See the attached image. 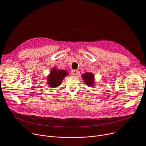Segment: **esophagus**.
Instances as JSON below:
<instances>
[{
    "label": "esophagus",
    "mask_w": 146,
    "mask_h": 146,
    "mask_svg": "<svg viewBox=\"0 0 146 146\" xmlns=\"http://www.w3.org/2000/svg\"><path fill=\"white\" fill-rule=\"evenodd\" d=\"M71 73L73 76H76L78 74V70H72L71 72Z\"/></svg>",
    "instance_id": "esophagus-1"
}]
</instances>
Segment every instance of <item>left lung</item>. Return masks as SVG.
<instances>
[{
    "label": "left lung",
    "instance_id": "obj_1",
    "mask_svg": "<svg viewBox=\"0 0 146 146\" xmlns=\"http://www.w3.org/2000/svg\"><path fill=\"white\" fill-rule=\"evenodd\" d=\"M81 77L82 80L85 82L86 85H87L88 87H93L95 86L94 85L95 78L93 73H90V72H86L84 74H82Z\"/></svg>",
    "mask_w": 146,
    "mask_h": 146
}]
</instances>
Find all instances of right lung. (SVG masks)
Masks as SVG:
<instances>
[{"instance_id": "obj_1", "label": "right lung", "mask_w": 146, "mask_h": 146, "mask_svg": "<svg viewBox=\"0 0 146 146\" xmlns=\"http://www.w3.org/2000/svg\"><path fill=\"white\" fill-rule=\"evenodd\" d=\"M68 72L65 70H58L54 67L47 76V84L50 87L56 88L60 85L64 78L68 76Z\"/></svg>"}]
</instances>
